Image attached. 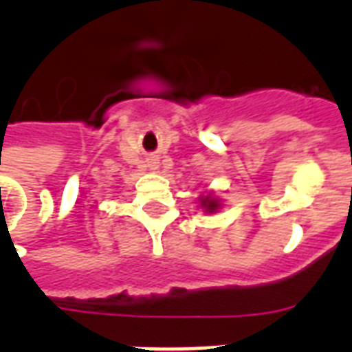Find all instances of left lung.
Returning <instances> with one entry per match:
<instances>
[{"mask_svg": "<svg viewBox=\"0 0 352 352\" xmlns=\"http://www.w3.org/2000/svg\"><path fill=\"white\" fill-rule=\"evenodd\" d=\"M199 204H201V208L206 212V214H215V212H219L223 208V201H221L214 192L206 193V195H201L199 197Z\"/></svg>", "mask_w": 352, "mask_h": 352, "instance_id": "obj_1", "label": "left lung"}]
</instances>
